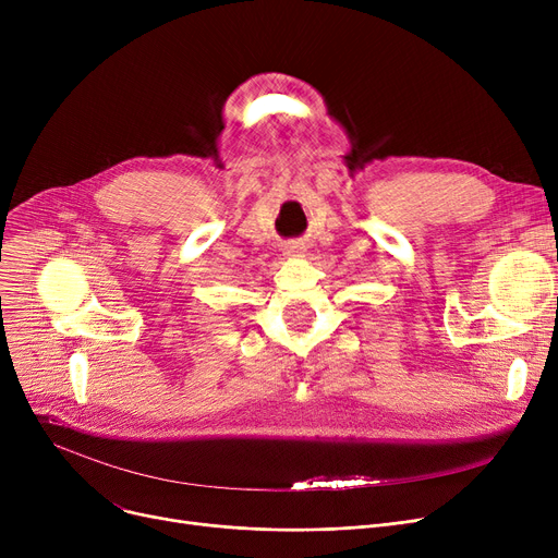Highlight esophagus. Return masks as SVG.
Wrapping results in <instances>:
<instances>
[{
    "instance_id": "34e87169",
    "label": "esophagus",
    "mask_w": 558,
    "mask_h": 558,
    "mask_svg": "<svg viewBox=\"0 0 558 558\" xmlns=\"http://www.w3.org/2000/svg\"><path fill=\"white\" fill-rule=\"evenodd\" d=\"M305 248H303V244L301 242H289L287 246H284V253L287 255H296V253H303Z\"/></svg>"
}]
</instances>
